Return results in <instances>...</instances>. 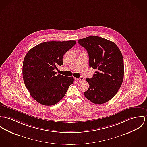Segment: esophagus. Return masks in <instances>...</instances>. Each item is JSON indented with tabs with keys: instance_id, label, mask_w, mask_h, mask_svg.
Here are the masks:
<instances>
[{
	"instance_id": "34e87169",
	"label": "esophagus",
	"mask_w": 147,
	"mask_h": 147,
	"mask_svg": "<svg viewBox=\"0 0 147 147\" xmlns=\"http://www.w3.org/2000/svg\"><path fill=\"white\" fill-rule=\"evenodd\" d=\"M74 79H75V80H77V81H80V80H83L84 79V77H80L79 78H75Z\"/></svg>"
}]
</instances>
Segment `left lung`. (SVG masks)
<instances>
[{
    "label": "left lung",
    "instance_id": "left-lung-1",
    "mask_svg": "<svg viewBox=\"0 0 147 147\" xmlns=\"http://www.w3.org/2000/svg\"><path fill=\"white\" fill-rule=\"evenodd\" d=\"M87 51L90 67L97 69L93 77L87 78L88 90L85 97L96 104L112 99L120 89L124 79V60L114 42L98 36H89L78 40Z\"/></svg>",
    "mask_w": 147,
    "mask_h": 147
}]
</instances>
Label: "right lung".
<instances>
[{
    "instance_id": "obj_1",
    "label": "right lung",
    "mask_w": 147,
    "mask_h": 147,
    "mask_svg": "<svg viewBox=\"0 0 147 147\" xmlns=\"http://www.w3.org/2000/svg\"><path fill=\"white\" fill-rule=\"evenodd\" d=\"M76 41H47L32 47L23 62L24 84L34 100L41 105L51 106L65 95L74 78L57 74L63 64V57L75 45Z\"/></svg>"
}]
</instances>
